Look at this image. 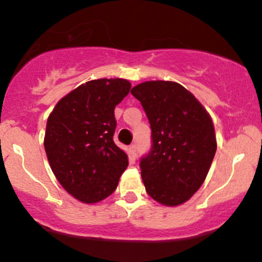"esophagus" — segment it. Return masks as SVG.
<instances>
[{
  "label": "esophagus",
  "instance_id": "1",
  "mask_svg": "<svg viewBox=\"0 0 262 262\" xmlns=\"http://www.w3.org/2000/svg\"><path fill=\"white\" fill-rule=\"evenodd\" d=\"M129 154H130L132 158H136L137 157V145L136 144H132L129 147Z\"/></svg>",
  "mask_w": 262,
  "mask_h": 262
}]
</instances>
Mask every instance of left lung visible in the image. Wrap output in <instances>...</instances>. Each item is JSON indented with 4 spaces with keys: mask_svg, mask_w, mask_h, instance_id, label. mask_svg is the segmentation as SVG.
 <instances>
[{
    "mask_svg": "<svg viewBox=\"0 0 262 262\" xmlns=\"http://www.w3.org/2000/svg\"><path fill=\"white\" fill-rule=\"evenodd\" d=\"M130 93L152 129V147L139 163L145 191L164 206L182 205L202 186L216 153L210 114L174 81H145Z\"/></svg>",
    "mask_w": 262,
    "mask_h": 262,
    "instance_id": "left-lung-1",
    "label": "left lung"
}]
</instances>
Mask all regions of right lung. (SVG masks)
Returning a JSON list of instances; mask_svg holds the SVG:
<instances>
[{
  "label": "right lung",
  "mask_w": 262,
  "mask_h": 262,
  "mask_svg": "<svg viewBox=\"0 0 262 262\" xmlns=\"http://www.w3.org/2000/svg\"><path fill=\"white\" fill-rule=\"evenodd\" d=\"M124 79L86 81L49 115L43 145L55 177L76 200L95 203L115 191L128 156L113 140L114 109L128 95Z\"/></svg>",
  "instance_id": "obj_1"
}]
</instances>
